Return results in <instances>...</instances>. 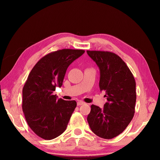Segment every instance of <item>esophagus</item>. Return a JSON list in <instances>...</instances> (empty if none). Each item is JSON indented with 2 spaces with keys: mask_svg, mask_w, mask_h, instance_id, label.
I'll return each mask as SVG.
<instances>
[{
  "mask_svg": "<svg viewBox=\"0 0 160 160\" xmlns=\"http://www.w3.org/2000/svg\"><path fill=\"white\" fill-rule=\"evenodd\" d=\"M83 104H84V102H83V101H82V100H79V101L77 102V105L78 106H81V105H82Z\"/></svg>",
  "mask_w": 160,
  "mask_h": 160,
  "instance_id": "obj_1",
  "label": "esophagus"
}]
</instances>
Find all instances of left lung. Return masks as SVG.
<instances>
[{"label": "left lung", "mask_w": 160, "mask_h": 160, "mask_svg": "<svg viewBox=\"0 0 160 160\" xmlns=\"http://www.w3.org/2000/svg\"><path fill=\"white\" fill-rule=\"evenodd\" d=\"M100 69L99 88L105 91L107 102L102 109L91 106L88 122L91 130L104 139H112L121 133L135 113L136 81L128 67L116 54L87 50Z\"/></svg>", "instance_id": "obj_1"}]
</instances>
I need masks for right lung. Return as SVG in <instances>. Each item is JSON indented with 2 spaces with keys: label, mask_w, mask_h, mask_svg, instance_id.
I'll list each match as a JSON object with an SVG mask.
<instances>
[{
  "label": "right lung",
  "mask_w": 160,
  "mask_h": 160,
  "mask_svg": "<svg viewBox=\"0 0 160 160\" xmlns=\"http://www.w3.org/2000/svg\"><path fill=\"white\" fill-rule=\"evenodd\" d=\"M84 52L58 50L41 58L30 71L22 88V108L30 128L39 137L50 140L66 130L77 102L58 98L53 91L62 87L71 63Z\"/></svg>",
  "instance_id": "obj_1"
}]
</instances>
